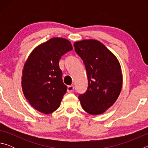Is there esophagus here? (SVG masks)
<instances>
[{"instance_id":"obj_1","label":"esophagus","mask_w":148,"mask_h":148,"mask_svg":"<svg viewBox=\"0 0 148 148\" xmlns=\"http://www.w3.org/2000/svg\"><path fill=\"white\" fill-rule=\"evenodd\" d=\"M74 86H68V88H67V91L69 92H72L74 91Z\"/></svg>"}]
</instances>
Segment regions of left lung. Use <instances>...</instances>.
<instances>
[{
  "label": "left lung",
  "instance_id": "8db88e82",
  "mask_svg": "<svg viewBox=\"0 0 148 148\" xmlns=\"http://www.w3.org/2000/svg\"><path fill=\"white\" fill-rule=\"evenodd\" d=\"M86 66L88 87L78 98L83 109L91 115L103 114L116 101L123 76L117 57L101 42L84 40L74 44Z\"/></svg>",
  "mask_w": 148,
  "mask_h": 148
}]
</instances>
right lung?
<instances>
[{
  "label": "right lung",
  "mask_w": 148,
  "mask_h": 148,
  "mask_svg": "<svg viewBox=\"0 0 148 148\" xmlns=\"http://www.w3.org/2000/svg\"><path fill=\"white\" fill-rule=\"evenodd\" d=\"M72 49L68 40L51 38L33 49L24 64L23 94L29 104L42 113L51 114L60 106L67 87L62 82L59 59Z\"/></svg>",
  "instance_id": "add662e5"
}]
</instances>
